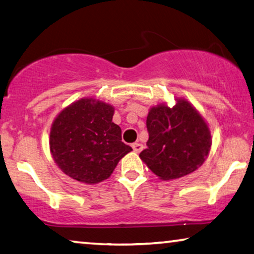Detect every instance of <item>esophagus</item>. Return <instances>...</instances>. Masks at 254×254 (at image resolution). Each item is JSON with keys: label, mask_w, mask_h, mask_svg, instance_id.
I'll use <instances>...</instances> for the list:
<instances>
[{"label": "esophagus", "mask_w": 254, "mask_h": 254, "mask_svg": "<svg viewBox=\"0 0 254 254\" xmlns=\"http://www.w3.org/2000/svg\"><path fill=\"white\" fill-rule=\"evenodd\" d=\"M132 148H133V150L135 152H140L143 149V146H142L141 143H139V142H134L133 144H132Z\"/></svg>", "instance_id": "1"}]
</instances>
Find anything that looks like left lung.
<instances>
[{
  "label": "left lung",
  "mask_w": 254,
  "mask_h": 254,
  "mask_svg": "<svg viewBox=\"0 0 254 254\" xmlns=\"http://www.w3.org/2000/svg\"><path fill=\"white\" fill-rule=\"evenodd\" d=\"M149 139L140 152L147 166L162 180H174L203 164L211 146L207 123L184 99L176 105L152 107L147 116Z\"/></svg>",
  "instance_id": "left-lung-1"
}]
</instances>
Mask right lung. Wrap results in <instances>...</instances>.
I'll use <instances>...</instances> for the list:
<instances>
[{"instance_id":"obj_1","label":"right lung","mask_w":254,"mask_h":254,"mask_svg":"<svg viewBox=\"0 0 254 254\" xmlns=\"http://www.w3.org/2000/svg\"><path fill=\"white\" fill-rule=\"evenodd\" d=\"M114 108L92 98L64 108L50 134L52 156L75 181L96 184L110 178L122 157L132 150L122 142V131L113 123Z\"/></svg>"}]
</instances>
